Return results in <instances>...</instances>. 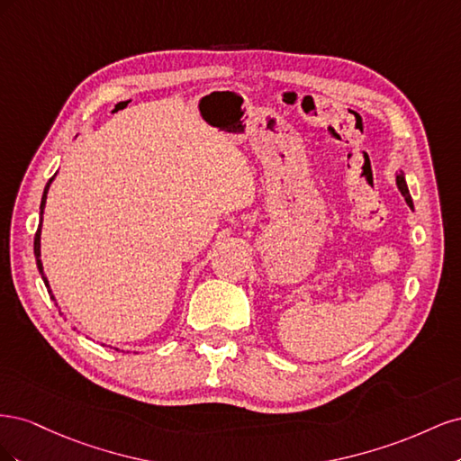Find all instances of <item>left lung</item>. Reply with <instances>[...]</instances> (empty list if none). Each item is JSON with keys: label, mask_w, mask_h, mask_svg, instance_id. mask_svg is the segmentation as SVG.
<instances>
[{"label": "left lung", "mask_w": 461, "mask_h": 461, "mask_svg": "<svg viewBox=\"0 0 461 461\" xmlns=\"http://www.w3.org/2000/svg\"><path fill=\"white\" fill-rule=\"evenodd\" d=\"M396 185H398V188H400V192H402V196L406 198L408 205L413 207V202H411V196H410V190H408V185H406V178H403V173H402V171L396 175Z\"/></svg>", "instance_id": "8db88e82"}]
</instances>
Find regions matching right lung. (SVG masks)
Listing matches in <instances>:
<instances>
[{"label": "right lung", "mask_w": 461, "mask_h": 461, "mask_svg": "<svg viewBox=\"0 0 461 461\" xmlns=\"http://www.w3.org/2000/svg\"><path fill=\"white\" fill-rule=\"evenodd\" d=\"M51 180H53V178H50V183L46 185V190H44V196H41V203H40V217L44 215L46 198H48V190H50ZM40 229H41V222H40V227H38L36 236H34V256H36V265H38V269H40V275H41V278H44V283H46V286H48V281H46V276H44V267H41V259H40Z\"/></svg>", "instance_id": "1"}]
</instances>
